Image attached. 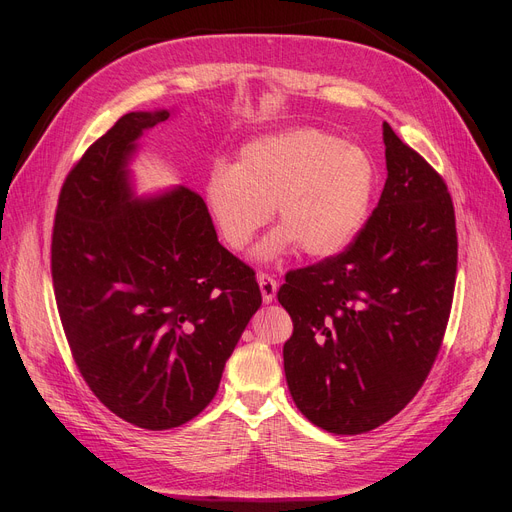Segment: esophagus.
<instances>
[{
  "mask_svg": "<svg viewBox=\"0 0 512 512\" xmlns=\"http://www.w3.org/2000/svg\"><path fill=\"white\" fill-rule=\"evenodd\" d=\"M258 286H260V292H262V301L265 303H271L273 299H275V294H277V280L275 277H271V275H267V273H260L258 275Z\"/></svg>",
  "mask_w": 512,
  "mask_h": 512,
  "instance_id": "34e87169",
  "label": "esophagus"
}]
</instances>
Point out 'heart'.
Returning a JSON list of instances; mask_svg holds the SVG:
<instances>
[{
    "instance_id": "heart-1",
    "label": "heart",
    "mask_w": 512,
    "mask_h": 512,
    "mask_svg": "<svg viewBox=\"0 0 512 512\" xmlns=\"http://www.w3.org/2000/svg\"><path fill=\"white\" fill-rule=\"evenodd\" d=\"M378 188V168L356 145L312 128L262 136L218 164L205 181V205L232 252L252 243L271 220L277 226L256 247L269 262L294 247L312 258L342 254L361 235Z\"/></svg>"
}]
</instances>
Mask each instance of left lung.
Listing matches in <instances>:
<instances>
[{"mask_svg": "<svg viewBox=\"0 0 512 512\" xmlns=\"http://www.w3.org/2000/svg\"><path fill=\"white\" fill-rule=\"evenodd\" d=\"M386 183L361 235L290 271L277 292L294 331L284 371L294 404L339 436L404 410L436 361L457 273L455 209L444 179L382 126Z\"/></svg>", "mask_w": 512, "mask_h": 512, "instance_id": "1", "label": "left lung"}]
</instances>
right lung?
<instances>
[{
  "label": "right lung",
  "mask_w": 512,
  "mask_h": 512,
  "mask_svg": "<svg viewBox=\"0 0 512 512\" xmlns=\"http://www.w3.org/2000/svg\"><path fill=\"white\" fill-rule=\"evenodd\" d=\"M170 111H136L91 145L64 181L51 243L61 324L102 404L136 427L192 421L262 303L254 271L183 188L136 196L138 138Z\"/></svg>",
  "instance_id": "1"
}]
</instances>
